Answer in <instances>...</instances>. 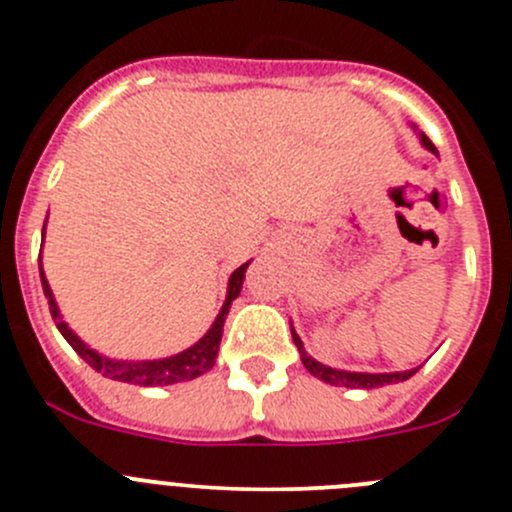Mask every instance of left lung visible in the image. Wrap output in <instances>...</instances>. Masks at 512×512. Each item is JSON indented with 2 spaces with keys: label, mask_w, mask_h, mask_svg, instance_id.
Here are the masks:
<instances>
[{
  "label": "left lung",
  "mask_w": 512,
  "mask_h": 512,
  "mask_svg": "<svg viewBox=\"0 0 512 512\" xmlns=\"http://www.w3.org/2000/svg\"><path fill=\"white\" fill-rule=\"evenodd\" d=\"M421 143L431 153H438L436 146L428 141L426 133H421ZM292 339H294V344H297L299 356H302L304 369H307L312 376H317V379L327 381V384H332V386H347V389H379V386H384V384H396V381L411 379V376H414L418 371V369H409V371H391V374H366V371L332 369V366L319 364V361H314L312 356L304 352L302 339L297 337V332H294V329H292Z\"/></svg>",
  "instance_id": "1"
}]
</instances>
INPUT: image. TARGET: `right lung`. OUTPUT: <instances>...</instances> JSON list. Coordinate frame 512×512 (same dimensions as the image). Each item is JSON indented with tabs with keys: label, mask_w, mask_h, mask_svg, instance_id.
Returning <instances> with one entry per match:
<instances>
[{
	"label": "right lung",
	"mask_w": 512,
	"mask_h": 512,
	"mask_svg": "<svg viewBox=\"0 0 512 512\" xmlns=\"http://www.w3.org/2000/svg\"><path fill=\"white\" fill-rule=\"evenodd\" d=\"M250 262L237 267L235 272L230 275V282H227V297L220 314L215 317L213 327L205 332L203 339L188 347L185 352L168 356V359H156V361H118V359H108V356H101L94 349L86 347L79 337L69 329V324L61 319L59 307H56L54 292H51L49 282H46L44 270H41V255H39V275H41V287H44V294L49 297V309L51 317H54L56 329L64 334L66 342L74 347V352L91 366V369L101 371L103 376L113 381H123V384H136V386H165V384H178V381H190L203 376L205 371H210L215 366V359H218V349H220V339H223V324L227 312H230L232 299L240 294L242 289V280H245V270Z\"/></svg>",
	"instance_id": "right-lung-1"
}]
</instances>
